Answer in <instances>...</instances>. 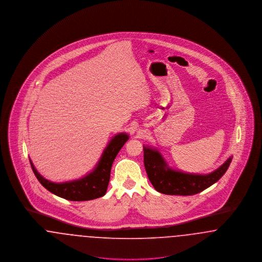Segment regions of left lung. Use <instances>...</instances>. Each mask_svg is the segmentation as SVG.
Instances as JSON below:
<instances>
[{"label":"left lung","instance_id":"left-lung-1","mask_svg":"<svg viewBox=\"0 0 262 262\" xmlns=\"http://www.w3.org/2000/svg\"><path fill=\"white\" fill-rule=\"evenodd\" d=\"M232 158L230 157L222 166L210 174H187L169 168L158 150L143 146L144 167L152 186L157 191L171 195L200 193L223 177Z\"/></svg>","mask_w":262,"mask_h":262}]
</instances>
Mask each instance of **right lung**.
Listing matches in <instances>:
<instances>
[{"mask_svg":"<svg viewBox=\"0 0 262 262\" xmlns=\"http://www.w3.org/2000/svg\"><path fill=\"white\" fill-rule=\"evenodd\" d=\"M128 139L126 134H119L113 137L112 140L104 150L96 168L88 176L72 182L56 184L44 179L34 168L30 161L32 171L36 176L40 184L52 193L72 201H85L95 200L105 195L110 181V174L113 162Z\"/></svg>","mask_w":262,"mask_h":262,"instance_id":"add662e5","label":"right lung"}]
</instances>
